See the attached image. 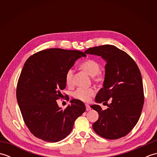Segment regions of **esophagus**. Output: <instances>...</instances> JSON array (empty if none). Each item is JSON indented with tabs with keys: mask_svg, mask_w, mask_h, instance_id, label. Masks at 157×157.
I'll list each match as a JSON object with an SVG mask.
<instances>
[{
	"mask_svg": "<svg viewBox=\"0 0 157 157\" xmlns=\"http://www.w3.org/2000/svg\"><path fill=\"white\" fill-rule=\"evenodd\" d=\"M86 111H90V110L91 109V108H90V106L88 105H86Z\"/></svg>",
	"mask_w": 157,
	"mask_h": 157,
	"instance_id": "esophagus-1",
	"label": "esophagus"
}]
</instances>
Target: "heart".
<instances>
[{"instance_id":"obj_1","label":"heart","mask_w":157,"mask_h":157,"mask_svg":"<svg viewBox=\"0 0 157 157\" xmlns=\"http://www.w3.org/2000/svg\"><path fill=\"white\" fill-rule=\"evenodd\" d=\"M80 68L92 76L93 82L96 84H102L105 82L106 79L105 74L100 71L101 65L98 61L93 59L86 60L85 61L82 63ZM73 76H74V70L72 68L69 69L65 74V82L67 85L69 86L73 85ZM94 94L95 90L92 88H78L73 93V97L83 102H88Z\"/></svg>"}]
</instances>
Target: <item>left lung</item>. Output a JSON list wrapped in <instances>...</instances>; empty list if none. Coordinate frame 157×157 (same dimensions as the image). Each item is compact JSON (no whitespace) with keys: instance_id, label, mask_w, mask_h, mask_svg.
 <instances>
[{"instance_id":"1","label":"left lung","mask_w":157,"mask_h":157,"mask_svg":"<svg viewBox=\"0 0 157 157\" xmlns=\"http://www.w3.org/2000/svg\"><path fill=\"white\" fill-rule=\"evenodd\" d=\"M84 52L101 56L106 63V79L95 101L103 102L108 108L102 110L98 105L90 106L99 115L93 123V129L100 136L109 140L125 136L138 123L144 105L140 71L131 56L113 45L90 48Z\"/></svg>"}]
</instances>
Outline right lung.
<instances>
[{"label":"right lung","mask_w":157,"mask_h":157,"mask_svg":"<svg viewBox=\"0 0 157 157\" xmlns=\"http://www.w3.org/2000/svg\"><path fill=\"white\" fill-rule=\"evenodd\" d=\"M86 56L79 51L49 48L35 53L25 61L16 96L23 121L35 137L49 142L61 140L86 111L84 102L78 99H72L65 109L56 102L65 88L66 72L77 59Z\"/></svg>","instance_id":"add662e5"}]
</instances>
